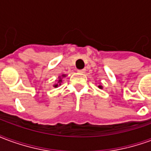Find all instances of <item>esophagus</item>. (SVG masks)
<instances>
[{
  "mask_svg": "<svg viewBox=\"0 0 151 151\" xmlns=\"http://www.w3.org/2000/svg\"><path fill=\"white\" fill-rule=\"evenodd\" d=\"M78 72L80 73H84L86 72V69H79V70H78Z\"/></svg>",
  "mask_w": 151,
  "mask_h": 151,
  "instance_id": "obj_1",
  "label": "esophagus"
}]
</instances>
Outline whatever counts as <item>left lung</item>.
<instances>
[{
    "instance_id": "1",
    "label": "left lung",
    "mask_w": 151,
    "mask_h": 151,
    "mask_svg": "<svg viewBox=\"0 0 151 151\" xmlns=\"http://www.w3.org/2000/svg\"><path fill=\"white\" fill-rule=\"evenodd\" d=\"M98 87L99 89H103V86H101V85H99V86H98Z\"/></svg>"
}]
</instances>
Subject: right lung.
Wrapping results in <instances>:
<instances>
[{
	"instance_id": "1",
	"label": "right lung",
	"mask_w": 151,
	"mask_h": 151,
	"mask_svg": "<svg viewBox=\"0 0 151 151\" xmlns=\"http://www.w3.org/2000/svg\"><path fill=\"white\" fill-rule=\"evenodd\" d=\"M66 74H62L61 76H59L58 77V80H56V83L53 85V86L55 87V88H57L58 86H60L61 85V83H62V79L64 78H65L66 77Z\"/></svg>"
}]
</instances>
